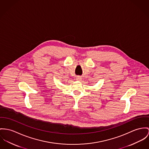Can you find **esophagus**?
Listing matches in <instances>:
<instances>
[{
	"mask_svg": "<svg viewBox=\"0 0 149 149\" xmlns=\"http://www.w3.org/2000/svg\"><path fill=\"white\" fill-rule=\"evenodd\" d=\"M76 79H77V80H78V81H81V77H80V76H78V77H77Z\"/></svg>",
	"mask_w": 149,
	"mask_h": 149,
	"instance_id": "34e87169",
	"label": "esophagus"
}]
</instances>
